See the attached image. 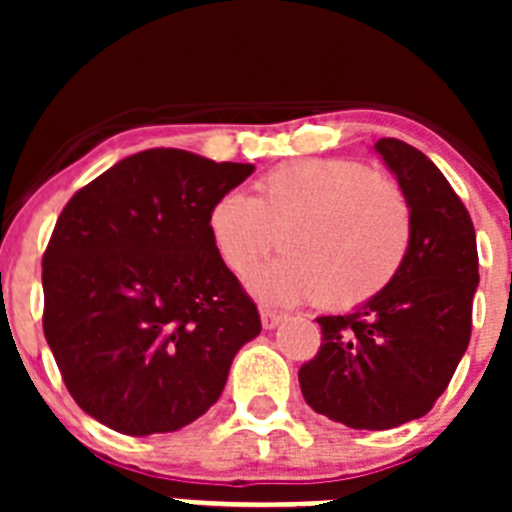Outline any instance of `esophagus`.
I'll use <instances>...</instances> for the list:
<instances>
[{
    "instance_id": "1",
    "label": "esophagus",
    "mask_w": 512,
    "mask_h": 512,
    "mask_svg": "<svg viewBox=\"0 0 512 512\" xmlns=\"http://www.w3.org/2000/svg\"><path fill=\"white\" fill-rule=\"evenodd\" d=\"M279 323H282V315H279V312L261 310V325H264L266 330H274Z\"/></svg>"
}]
</instances>
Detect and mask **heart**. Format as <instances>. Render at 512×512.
<instances>
[{
	"mask_svg": "<svg viewBox=\"0 0 512 512\" xmlns=\"http://www.w3.org/2000/svg\"><path fill=\"white\" fill-rule=\"evenodd\" d=\"M217 259L235 277L251 274L266 253L284 256L253 279L279 305L318 297L346 310L377 297L408 256L410 207L392 179L343 158L297 161L271 171L253 197L223 194L207 215Z\"/></svg>",
	"mask_w": 512,
	"mask_h": 512,
	"instance_id": "1",
	"label": "heart"
}]
</instances>
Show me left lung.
I'll return each mask as SVG.
<instances>
[{
  "instance_id": "8db88e82",
  "label": "left lung",
  "mask_w": 512,
  "mask_h": 512,
  "mask_svg": "<svg viewBox=\"0 0 512 512\" xmlns=\"http://www.w3.org/2000/svg\"><path fill=\"white\" fill-rule=\"evenodd\" d=\"M410 207V248L387 287L346 315L318 318V356L300 369L315 413L356 431L423 418L443 395L472 336L477 235L464 202L418 148L374 143Z\"/></svg>"
}]
</instances>
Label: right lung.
<instances>
[{"mask_svg": "<svg viewBox=\"0 0 512 512\" xmlns=\"http://www.w3.org/2000/svg\"><path fill=\"white\" fill-rule=\"evenodd\" d=\"M253 169L151 148L63 207L43 256V333L76 405L112 431L171 433L205 415L261 333L207 230Z\"/></svg>", "mask_w": 512, "mask_h": 512, "instance_id": "right-lung-1", "label": "right lung"}]
</instances>
